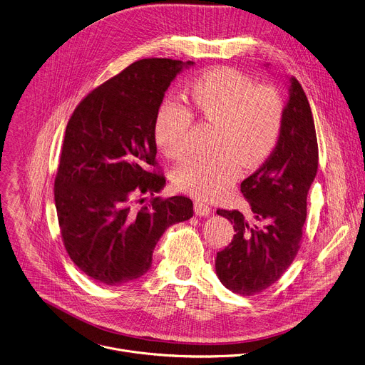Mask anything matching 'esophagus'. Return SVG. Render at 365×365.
Segmentation results:
<instances>
[{
	"mask_svg": "<svg viewBox=\"0 0 365 365\" xmlns=\"http://www.w3.org/2000/svg\"><path fill=\"white\" fill-rule=\"evenodd\" d=\"M194 212L198 216H209L212 212V207L207 203H205V201L197 200L194 201Z\"/></svg>",
	"mask_w": 365,
	"mask_h": 365,
	"instance_id": "34e87169",
	"label": "esophagus"
}]
</instances>
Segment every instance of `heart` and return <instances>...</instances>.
<instances>
[{
    "label": "heart",
    "instance_id": "b5f03b06",
    "mask_svg": "<svg viewBox=\"0 0 365 365\" xmlns=\"http://www.w3.org/2000/svg\"><path fill=\"white\" fill-rule=\"evenodd\" d=\"M184 106L165 100L153 120L160 152L180 159L188 150L192 113L217 126L212 156H190L175 168L178 190L200 198L223 195L242 168H255L274 152L286 118V101L272 86H255L239 69L216 66L197 75L185 90Z\"/></svg>",
    "mask_w": 365,
    "mask_h": 365
}]
</instances>
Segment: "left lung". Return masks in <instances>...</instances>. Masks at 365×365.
<instances>
[{"label":"left lung","instance_id":"left-lung-1","mask_svg":"<svg viewBox=\"0 0 365 365\" xmlns=\"http://www.w3.org/2000/svg\"><path fill=\"white\" fill-rule=\"evenodd\" d=\"M289 93L284 126L274 152L240 184L254 220L239 210H217L233 223L235 235L217 252L216 274L226 289L242 296L272 286L300 250L319 149L310 104L296 78L290 79Z\"/></svg>","mask_w":365,"mask_h":365}]
</instances>
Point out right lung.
I'll use <instances>...</instances> for the list:
<instances>
[{
  "instance_id": "add662e5",
  "label": "right lung",
  "mask_w": 365,
  "mask_h": 365,
  "mask_svg": "<svg viewBox=\"0 0 365 365\" xmlns=\"http://www.w3.org/2000/svg\"><path fill=\"white\" fill-rule=\"evenodd\" d=\"M191 61L149 58L90 91L65 130L55 205L62 242L88 277L118 286L143 275L170 226L192 216L184 195L150 197L165 185L158 170L153 120L171 81Z\"/></svg>"
}]
</instances>
